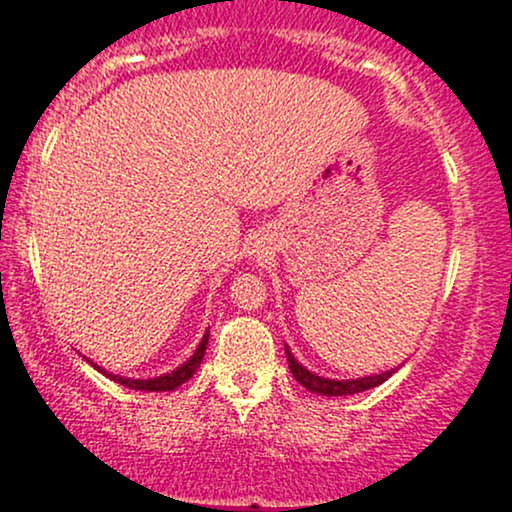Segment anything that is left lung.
<instances>
[{
    "instance_id": "8db88e82",
    "label": "left lung",
    "mask_w": 512,
    "mask_h": 512,
    "mask_svg": "<svg viewBox=\"0 0 512 512\" xmlns=\"http://www.w3.org/2000/svg\"><path fill=\"white\" fill-rule=\"evenodd\" d=\"M286 361H289V368L293 373V378L298 380L303 387H308L310 392H317V395H325V397H342V395H356V392H363V390H370V387L385 383L387 378H390L395 370H387V373H380V375H370V378H358V380H327V378H320V375L310 373V370H305L301 363L296 361V358L291 356V351L286 349Z\"/></svg>"
}]
</instances>
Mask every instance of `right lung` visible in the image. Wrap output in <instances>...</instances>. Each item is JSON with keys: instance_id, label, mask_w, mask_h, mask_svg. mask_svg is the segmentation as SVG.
Segmentation results:
<instances>
[{"instance_id": "right-lung-1", "label": "right lung", "mask_w": 512, "mask_h": 512, "mask_svg": "<svg viewBox=\"0 0 512 512\" xmlns=\"http://www.w3.org/2000/svg\"><path fill=\"white\" fill-rule=\"evenodd\" d=\"M207 342H209V332L202 337V344L197 346L195 354L190 356V361L182 363L180 368H175L173 373L168 375H161V378H151V380H132V378H117V375H110V378L117 380L120 385L125 387H132V390H146V392H166V390H175V387H180L182 383H187V380L195 375V370L199 368V363H202L204 358V351H207ZM105 373V370H103ZM108 375V373H105Z\"/></svg>"}]
</instances>
